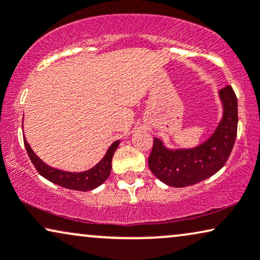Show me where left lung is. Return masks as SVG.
Here are the masks:
<instances>
[{"instance_id":"8db88e82","label":"left lung","mask_w":260,"mask_h":260,"mask_svg":"<svg viewBox=\"0 0 260 260\" xmlns=\"http://www.w3.org/2000/svg\"><path fill=\"white\" fill-rule=\"evenodd\" d=\"M223 118L212 136L192 149L170 150L154 138L148 166L162 183L185 187L214 175L227 162L238 133V99L231 86L220 90Z\"/></svg>"}]
</instances>
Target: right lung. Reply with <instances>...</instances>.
I'll return each mask as SVG.
<instances>
[{"label":"right lung","mask_w":260,"mask_h":260,"mask_svg":"<svg viewBox=\"0 0 260 260\" xmlns=\"http://www.w3.org/2000/svg\"><path fill=\"white\" fill-rule=\"evenodd\" d=\"M23 143H25V148L29 159H31L32 164L35 165L36 170L38 171V173L42 175V177L52 181L53 184H57L59 185V186L66 188H70V190L89 191L100 186V185L110 177L111 168H112V164H111L112 162V156L114 151L117 149L118 144H119V141H116V142L112 143V146L109 148L106 155L103 157V160H101L99 164H96L95 166L90 168L89 171L81 172V173L64 172L48 166V165L43 162V161L37 156L36 153L31 149V147L27 143L25 138H23Z\"/></svg>","instance_id":"right-lung-1"}]
</instances>
